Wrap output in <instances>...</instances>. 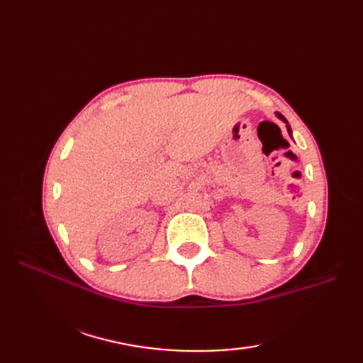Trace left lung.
<instances>
[{
  "instance_id": "left-lung-1",
  "label": "left lung",
  "mask_w": 363,
  "mask_h": 363,
  "mask_svg": "<svg viewBox=\"0 0 363 363\" xmlns=\"http://www.w3.org/2000/svg\"><path fill=\"white\" fill-rule=\"evenodd\" d=\"M276 117H277V118H281V120L285 123V126H287V130H289V134H290V137H291V128H290V125H289V121L285 120L284 115H282V113H279V112H276Z\"/></svg>"
}]
</instances>
